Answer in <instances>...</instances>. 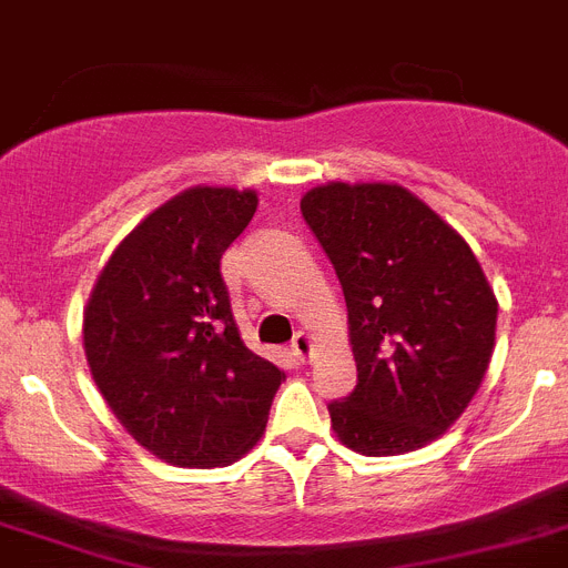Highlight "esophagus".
<instances>
[{"mask_svg":"<svg viewBox=\"0 0 568 568\" xmlns=\"http://www.w3.org/2000/svg\"><path fill=\"white\" fill-rule=\"evenodd\" d=\"M292 352L300 357V361H312L314 355V337L308 332H297L292 341Z\"/></svg>","mask_w":568,"mask_h":568,"instance_id":"esophagus-1","label":"esophagus"}]
</instances>
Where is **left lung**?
<instances>
[{
	"mask_svg": "<svg viewBox=\"0 0 568 568\" xmlns=\"http://www.w3.org/2000/svg\"><path fill=\"white\" fill-rule=\"evenodd\" d=\"M343 285L357 384L328 404L361 456L436 442L488 373L497 297L456 227L393 181H326L300 199Z\"/></svg>",
	"mask_w": 568,
	"mask_h": 568,
	"instance_id": "left-lung-1",
	"label": "left lung"
}]
</instances>
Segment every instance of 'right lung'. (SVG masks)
I'll return each instance as SVG.
<instances>
[{"label": "right lung", "mask_w": 568, "mask_h": 568, "mask_svg": "<svg viewBox=\"0 0 568 568\" xmlns=\"http://www.w3.org/2000/svg\"><path fill=\"white\" fill-rule=\"evenodd\" d=\"M260 195L195 184L132 227L83 308V349L103 402L138 445L175 468H222L265 433L285 373L247 349L222 254Z\"/></svg>", "instance_id": "add662e5"}]
</instances>
